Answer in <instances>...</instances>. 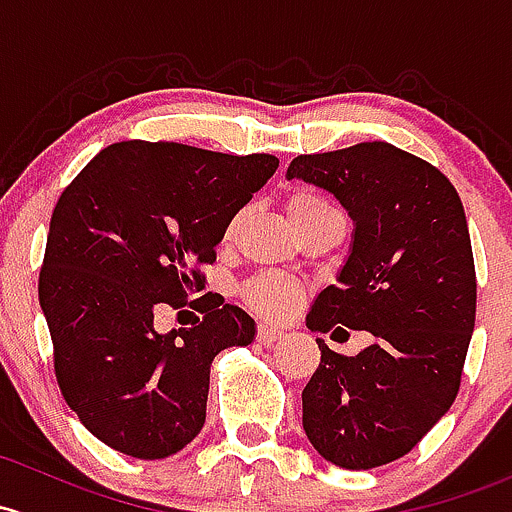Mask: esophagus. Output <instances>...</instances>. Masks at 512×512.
I'll list each match as a JSON object with an SVG mask.
<instances>
[{
    "mask_svg": "<svg viewBox=\"0 0 512 512\" xmlns=\"http://www.w3.org/2000/svg\"><path fill=\"white\" fill-rule=\"evenodd\" d=\"M282 336L284 333L279 331V328L267 324L257 326V343H262V346H272V343H277Z\"/></svg>",
    "mask_w": 512,
    "mask_h": 512,
    "instance_id": "34e87169",
    "label": "esophagus"
}]
</instances>
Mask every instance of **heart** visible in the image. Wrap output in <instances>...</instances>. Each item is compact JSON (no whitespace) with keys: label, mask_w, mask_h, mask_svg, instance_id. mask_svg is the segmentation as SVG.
Masks as SVG:
<instances>
[{"label":"heart","mask_w":512,"mask_h":512,"mask_svg":"<svg viewBox=\"0 0 512 512\" xmlns=\"http://www.w3.org/2000/svg\"><path fill=\"white\" fill-rule=\"evenodd\" d=\"M336 211L326 198H321L319 193L311 191H297L289 196L287 201V213L292 218L294 225H299L301 220H309L314 215ZM299 299V289L294 287L292 282L279 277H265L257 279L255 284L247 287V301L255 306L260 314L272 316V319H279V316H287L289 311L294 309Z\"/></svg>","instance_id":"b5f03b06"}]
</instances>
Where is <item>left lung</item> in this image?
I'll return each mask as SVG.
<instances>
[{
  "label": "left lung",
  "mask_w": 512,
  "mask_h": 512,
  "mask_svg": "<svg viewBox=\"0 0 512 512\" xmlns=\"http://www.w3.org/2000/svg\"><path fill=\"white\" fill-rule=\"evenodd\" d=\"M287 179L324 188L353 220L336 284L316 294L311 331H368L373 343L321 363L301 392L304 432L341 469L390 464L449 412L476 321L466 213L451 181L387 142L304 154Z\"/></svg>",
  "instance_id": "8db88e82"
}]
</instances>
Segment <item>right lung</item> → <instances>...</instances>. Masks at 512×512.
Masks as SVG:
<instances>
[{"instance_id": "obj_1", "label": "right lung", "mask_w": 512, "mask_h": 512, "mask_svg": "<svg viewBox=\"0 0 512 512\" xmlns=\"http://www.w3.org/2000/svg\"><path fill=\"white\" fill-rule=\"evenodd\" d=\"M279 161L174 142H120L90 161L53 208L39 301L68 407L102 444L166 459L206 422L211 363L250 346L240 306L203 309L193 328L159 331V306L203 287L230 220ZM201 299L191 306L201 304Z\"/></svg>"}]
</instances>
